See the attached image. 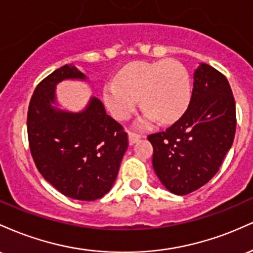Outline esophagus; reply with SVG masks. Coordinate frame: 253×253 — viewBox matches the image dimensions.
Listing matches in <instances>:
<instances>
[{
	"instance_id": "obj_1",
	"label": "esophagus",
	"mask_w": 253,
	"mask_h": 253,
	"mask_svg": "<svg viewBox=\"0 0 253 253\" xmlns=\"http://www.w3.org/2000/svg\"><path fill=\"white\" fill-rule=\"evenodd\" d=\"M140 138H141V135L136 134V133H133V132H129L128 133V141H129L130 145L135 144L136 141L140 140Z\"/></svg>"
}]
</instances>
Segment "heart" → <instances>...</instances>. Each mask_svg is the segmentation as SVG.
<instances>
[{"mask_svg":"<svg viewBox=\"0 0 253 253\" xmlns=\"http://www.w3.org/2000/svg\"><path fill=\"white\" fill-rule=\"evenodd\" d=\"M190 80L184 66L175 60L134 62L121 69L117 81L103 85V101L110 114L126 120L138 107L139 98L145 118L168 125L183 115L190 101Z\"/></svg>","mask_w":253,"mask_h":253,"instance_id":"b5f03b06","label":"heart"}]
</instances>
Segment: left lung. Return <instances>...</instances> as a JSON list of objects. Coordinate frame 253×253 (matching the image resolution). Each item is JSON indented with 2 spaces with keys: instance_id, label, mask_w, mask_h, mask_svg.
Returning <instances> with one entry per match:
<instances>
[{
  "instance_id": "left-lung-1",
  "label": "left lung",
  "mask_w": 253,
  "mask_h": 253,
  "mask_svg": "<svg viewBox=\"0 0 253 253\" xmlns=\"http://www.w3.org/2000/svg\"><path fill=\"white\" fill-rule=\"evenodd\" d=\"M236 125V102L227 78L200 63L184 114L164 132L147 136L162 184L170 193L187 195L211 181L233 144Z\"/></svg>"
}]
</instances>
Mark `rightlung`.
Listing matches in <instances>:
<instances>
[{"mask_svg": "<svg viewBox=\"0 0 253 253\" xmlns=\"http://www.w3.org/2000/svg\"><path fill=\"white\" fill-rule=\"evenodd\" d=\"M88 77L66 64L38 84L27 115L32 157L43 178L63 195L80 201L101 199L112 189L128 136L97 97L80 112L57 101V84Z\"/></svg>", "mask_w": 253, "mask_h": 253, "instance_id": "right-lung-1", "label": "right lung"}]
</instances>
